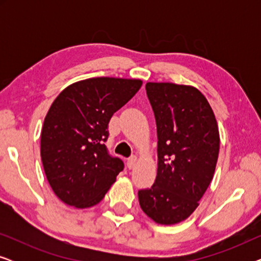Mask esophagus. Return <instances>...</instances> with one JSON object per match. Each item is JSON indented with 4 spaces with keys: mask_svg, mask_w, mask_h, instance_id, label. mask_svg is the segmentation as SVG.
Listing matches in <instances>:
<instances>
[{
    "mask_svg": "<svg viewBox=\"0 0 261 261\" xmlns=\"http://www.w3.org/2000/svg\"><path fill=\"white\" fill-rule=\"evenodd\" d=\"M137 156L135 155H133V156H130V158H128V160H127V166L129 167V169H133V167L135 166V164H137Z\"/></svg>",
    "mask_w": 261,
    "mask_h": 261,
    "instance_id": "34e87169",
    "label": "esophagus"
}]
</instances>
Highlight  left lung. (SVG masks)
I'll list each match as a JSON object with an SVG mask.
<instances>
[{"mask_svg":"<svg viewBox=\"0 0 261 261\" xmlns=\"http://www.w3.org/2000/svg\"><path fill=\"white\" fill-rule=\"evenodd\" d=\"M158 135L154 184L139 190L146 215L159 224L187 220L214 177L220 151L219 127L204 95L190 85L146 84Z\"/></svg>","mask_w":261,"mask_h":261,"instance_id":"1","label":"left lung"}]
</instances>
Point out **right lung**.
I'll use <instances>...</instances> for the list:
<instances>
[{
  "label": "right lung",
  "instance_id": "1",
  "mask_svg": "<svg viewBox=\"0 0 261 261\" xmlns=\"http://www.w3.org/2000/svg\"><path fill=\"white\" fill-rule=\"evenodd\" d=\"M140 80L97 77L64 89L49 107L41 129L46 178L60 201L90 208L105 197L123 170L108 153V123L141 88Z\"/></svg>",
  "mask_w": 261,
  "mask_h": 261
}]
</instances>
